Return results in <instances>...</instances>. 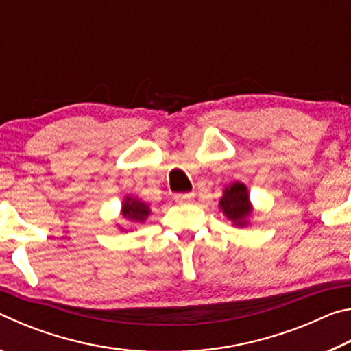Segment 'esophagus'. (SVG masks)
Listing matches in <instances>:
<instances>
[{"label":"esophagus","mask_w":351,"mask_h":351,"mask_svg":"<svg viewBox=\"0 0 351 351\" xmlns=\"http://www.w3.org/2000/svg\"><path fill=\"white\" fill-rule=\"evenodd\" d=\"M195 198V193H176L175 201L176 203H190Z\"/></svg>","instance_id":"34e87169"}]
</instances>
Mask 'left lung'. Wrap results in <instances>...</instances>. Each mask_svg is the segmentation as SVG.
<instances>
[{
	"instance_id": "8db88e82",
	"label": "left lung",
	"mask_w": 351,
	"mask_h": 351,
	"mask_svg": "<svg viewBox=\"0 0 351 351\" xmlns=\"http://www.w3.org/2000/svg\"><path fill=\"white\" fill-rule=\"evenodd\" d=\"M218 209L235 228H247L254 215V206L249 198L246 184L234 181L223 190V197L218 203Z\"/></svg>"
}]
</instances>
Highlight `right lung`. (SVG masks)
<instances>
[{"mask_svg": "<svg viewBox=\"0 0 351 351\" xmlns=\"http://www.w3.org/2000/svg\"><path fill=\"white\" fill-rule=\"evenodd\" d=\"M150 213H152V209L145 201L139 199L138 197H132V195H127V197L123 198L122 207H121V217L125 219V221L142 224L147 221V218L150 217ZM116 226L121 232H127V230L132 229V226H130V229L122 228L121 224H116Z\"/></svg>", "mask_w": 351, "mask_h": 351, "instance_id": "1", "label": "right lung"}]
</instances>
